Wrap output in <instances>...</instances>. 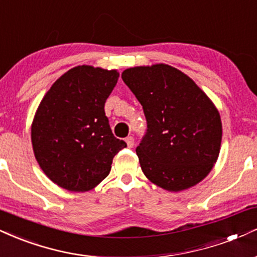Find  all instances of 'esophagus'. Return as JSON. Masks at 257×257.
Returning <instances> with one entry per match:
<instances>
[{"label": "esophagus", "instance_id": "1", "mask_svg": "<svg viewBox=\"0 0 257 257\" xmlns=\"http://www.w3.org/2000/svg\"><path fill=\"white\" fill-rule=\"evenodd\" d=\"M125 142H126V146H128L129 148L134 147L135 142H134V138H133V137H128V138H126V139H125Z\"/></svg>", "mask_w": 257, "mask_h": 257}]
</instances>
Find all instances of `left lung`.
<instances>
[{
  "label": "left lung",
  "instance_id": "1",
  "mask_svg": "<svg viewBox=\"0 0 257 257\" xmlns=\"http://www.w3.org/2000/svg\"><path fill=\"white\" fill-rule=\"evenodd\" d=\"M122 79L146 116V135L137 147L145 176L175 193L200 183L217 163L221 146V119L213 101L169 64L128 68Z\"/></svg>",
  "mask_w": 257,
  "mask_h": 257
}]
</instances>
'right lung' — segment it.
Here are the masks:
<instances>
[{"instance_id": "1", "label": "right lung", "mask_w": 257, "mask_h": 257, "mask_svg": "<svg viewBox=\"0 0 257 257\" xmlns=\"http://www.w3.org/2000/svg\"><path fill=\"white\" fill-rule=\"evenodd\" d=\"M116 69L78 66L52 83L36 111L31 140L40 169L58 187L85 193L107 177L126 146L113 137L104 105Z\"/></svg>"}]
</instances>
